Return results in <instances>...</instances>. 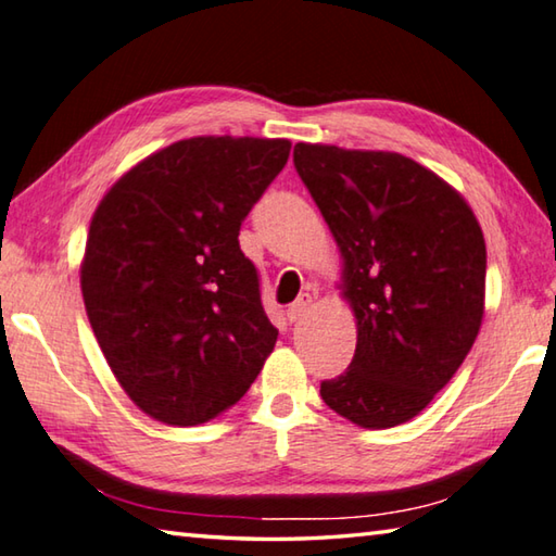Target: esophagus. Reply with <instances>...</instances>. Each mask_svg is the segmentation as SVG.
<instances>
[{"mask_svg": "<svg viewBox=\"0 0 556 556\" xmlns=\"http://www.w3.org/2000/svg\"><path fill=\"white\" fill-rule=\"evenodd\" d=\"M311 304H313V299H311V294H301L294 304L289 306V311H287V318H289V323H296V320H301L308 313V308H311Z\"/></svg>", "mask_w": 556, "mask_h": 556, "instance_id": "34e87169", "label": "esophagus"}]
</instances>
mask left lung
Wrapping results in <instances>:
<instances>
[{
    "mask_svg": "<svg viewBox=\"0 0 556 556\" xmlns=\"http://www.w3.org/2000/svg\"><path fill=\"white\" fill-rule=\"evenodd\" d=\"M294 165L336 238L357 323L345 375L320 383L338 416L408 422L469 355L483 320L486 243L457 189L389 150L296 143Z\"/></svg>",
    "mask_w": 556,
    "mask_h": 556,
    "instance_id": "obj_1",
    "label": "left lung"
}]
</instances>
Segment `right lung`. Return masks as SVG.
Masks as SVG:
<instances>
[{
    "instance_id": "1",
    "label": "right lung",
    "mask_w": 556,
    "mask_h": 556,
    "mask_svg": "<svg viewBox=\"0 0 556 556\" xmlns=\"http://www.w3.org/2000/svg\"><path fill=\"white\" fill-rule=\"evenodd\" d=\"M289 150L287 138L177 140L99 201L79 265L87 318L121 389L153 420L220 416L275 350L238 233Z\"/></svg>"
}]
</instances>
